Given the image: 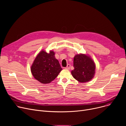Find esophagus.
I'll return each instance as SVG.
<instances>
[{"label":"esophagus","instance_id":"34e87169","mask_svg":"<svg viewBox=\"0 0 126 126\" xmlns=\"http://www.w3.org/2000/svg\"><path fill=\"white\" fill-rule=\"evenodd\" d=\"M70 64H68V65H67V66L65 67V69L69 70V69H70Z\"/></svg>","mask_w":126,"mask_h":126}]
</instances>
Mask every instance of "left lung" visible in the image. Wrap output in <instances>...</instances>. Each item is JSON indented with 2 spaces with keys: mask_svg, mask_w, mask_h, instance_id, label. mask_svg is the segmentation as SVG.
<instances>
[{
  "mask_svg": "<svg viewBox=\"0 0 126 126\" xmlns=\"http://www.w3.org/2000/svg\"><path fill=\"white\" fill-rule=\"evenodd\" d=\"M74 69L71 71L73 77L79 82L90 81L95 75V65L90 56L84 54L76 55L73 59Z\"/></svg>",
  "mask_w": 126,
  "mask_h": 126,
  "instance_id": "8db88e82",
  "label": "left lung"
}]
</instances>
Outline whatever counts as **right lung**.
<instances>
[{"instance_id":"add662e5","label":"right lung","mask_w":126,"mask_h":126,"mask_svg":"<svg viewBox=\"0 0 126 126\" xmlns=\"http://www.w3.org/2000/svg\"><path fill=\"white\" fill-rule=\"evenodd\" d=\"M62 70L52 50L48 53L43 50L36 56L31 71L33 77L43 84L50 83Z\"/></svg>"}]
</instances>
